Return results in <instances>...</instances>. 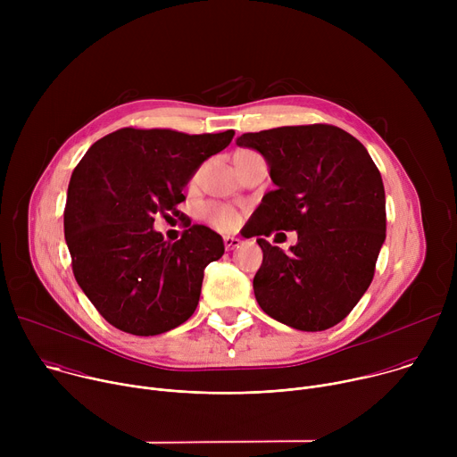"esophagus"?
Segmentation results:
<instances>
[{"label": "esophagus", "instance_id": "34e87169", "mask_svg": "<svg viewBox=\"0 0 457 457\" xmlns=\"http://www.w3.org/2000/svg\"><path fill=\"white\" fill-rule=\"evenodd\" d=\"M240 244H242V240L237 238V237H224V247H226V251H233V249H237Z\"/></svg>", "mask_w": 457, "mask_h": 457}]
</instances>
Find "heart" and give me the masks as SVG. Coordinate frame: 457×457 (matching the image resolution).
<instances>
[{
    "instance_id": "1",
    "label": "heart",
    "mask_w": 457,
    "mask_h": 457,
    "mask_svg": "<svg viewBox=\"0 0 457 457\" xmlns=\"http://www.w3.org/2000/svg\"><path fill=\"white\" fill-rule=\"evenodd\" d=\"M203 217L212 222L213 226L220 228V229H229L235 222H237V213L233 208L224 206V204H217V203H210L203 206Z\"/></svg>"
}]
</instances>
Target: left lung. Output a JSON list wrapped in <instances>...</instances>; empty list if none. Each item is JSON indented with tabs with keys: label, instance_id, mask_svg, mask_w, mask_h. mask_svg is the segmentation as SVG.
I'll list each match as a JSON object with an SVG mask.
<instances>
[{
	"label": "left lung",
	"instance_id": "obj_1",
	"mask_svg": "<svg viewBox=\"0 0 457 457\" xmlns=\"http://www.w3.org/2000/svg\"><path fill=\"white\" fill-rule=\"evenodd\" d=\"M238 146L268 161L273 191L253 213L251 237L296 231L284 253L266 238L253 278L266 314L298 331L340 323L372 282L385 242V189L365 146L331 124L244 134Z\"/></svg>",
	"mask_w": 457,
	"mask_h": 457
}]
</instances>
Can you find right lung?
<instances>
[{
  "instance_id": "obj_1",
  "label": "right lung",
  "mask_w": 457,
  "mask_h": 457,
  "mask_svg": "<svg viewBox=\"0 0 457 457\" xmlns=\"http://www.w3.org/2000/svg\"><path fill=\"white\" fill-rule=\"evenodd\" d=\"M233 136L120 128L76 166L64 238L79 287L113 328L155 337L197 309L204 270L224 254V240L193 224L171 244L154 229V217L179 215L184 186Z\"/></svg>"
}]
</instances>
